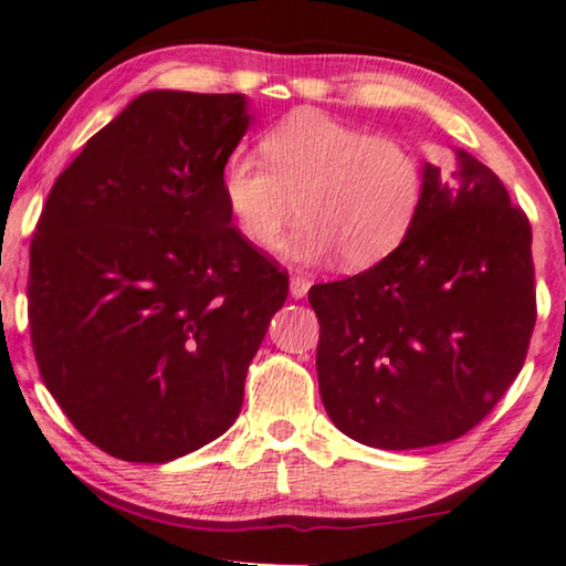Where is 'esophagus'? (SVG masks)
Returning <instances> with one entry per match:
<instances>
[{
	"label": "esophagus",
	"mask_w": 566,
	"mask_h": 566,
	"mask_svg": "<svg viewBox=\"0 0 566 566\" xmlns=\"http://www.w3.org/2000/svg\"><path fill=\"white\" fill-rule=\"evenodd\" d=\"M307 290H310V282L305 280V276L294 274V276H292V284H290L292 297H294V300H302V297H305V294H307Z\"/></svg>",
	"instance_id": "34e87169"
}]
</instances>
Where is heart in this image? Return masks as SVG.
<instances>
[{"label":"heart","mask_w":566,"mask_h":566,"mask_svg":"<svg viewBox=\"0 0 566 566\" xmlns=\"http://www.w3.org/2000/svg\"><path fill=\"white\" fill-rule=\"evenodd\" d=\"M259 151L264 163L231 155L221 170L226 210L259 251L280 249L300 213L294 259L340 254L348 269H368L415 229L424 165L409 142L300 108L261 134Z\"/></svg>","instance_id":"1"}]
</instances>
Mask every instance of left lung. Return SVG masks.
I'll list each match as a JSON object with an SVG mask.
<instances>
[{
  "label": "left lung",
  "mask_w": 566,
  "mask_h": 566,
  "mask_svg": "<svg viewBox=\"0 0 566 566\" xmlns=\"http://www.w3.org/2000/svg\"><path fill=\"white\" fill-rule=\"evenodd\" d=\"M458 159V180L424 167L417 223L394 254L307 294L325 411L378 450L478 427L524 368L536 325L528 218L499 175Z\"/></svg>",
  "instance_id": "8db88e82"
}]
</instances>
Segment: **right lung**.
Instances as JSON below:
<instances>
[{
    "mask_svg": "<svg viewBox=\"0 0 566 566\" xmlns=\"http://www.w3.org/2000/svg\"><path fill=\"white\" fill-rule=\"evenodd\" d=\"M241 94L149 91L86 142L30 243L28 317L42 381L71 424L126 462L213 442L290 276L241 239L223 163Z\"/></svg>",
    "mask_w": 566,
    "mask_h": 566,
    "instance_id": "right-lung-1",
    "label": "right lung"
}]
</instances>
